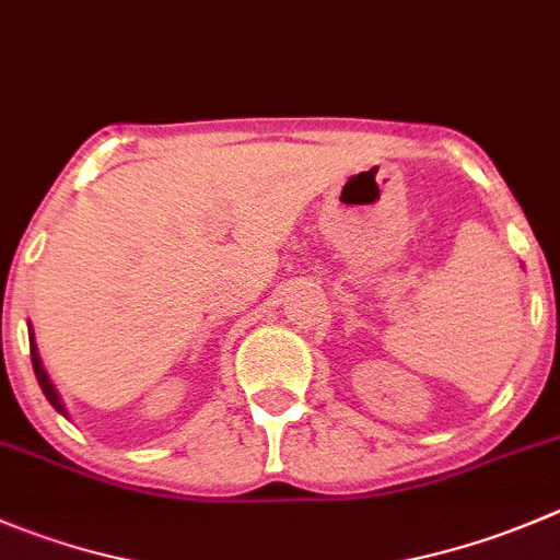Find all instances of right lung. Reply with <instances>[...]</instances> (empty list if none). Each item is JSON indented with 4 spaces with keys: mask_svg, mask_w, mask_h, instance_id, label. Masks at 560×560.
<instances>
[{
    "mask_svg": "<svg viewBox=\"0 0 560 560\" xmlns=\"http://www.w3.org/2000/svg\"><path fill=\"white\" fill-rule=\"evenodd\" d=\"M32 366H35V377H37V383H40V388H43V394H46V399L51 401V405L57 407L59 412H65V410H62V401H59L57 390H54V385H51V380H48L46 369H43V363H40V355H37V350H35V341H32Z\"/></svg>",
    "mask_w": 560,
    "mask_h": 560,
    "instance_id": "1",
    "label": "right lung"
}]
</instances>
